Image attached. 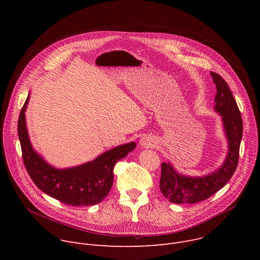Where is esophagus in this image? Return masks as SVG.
<instances>
[{"label": "esophagus", "instance_id": "1", "mask_svg": "<svg viewBox=\"0 0 260 260\" xmlns=\"http://www.w3.org/2000/svg\"><path fill=\"white\" fill-rule=\"evenodd\" d=\"M140 145L143 147H146V148L153 147L155 145V140L151 136H145L140 140Z\"/></svg>", "mask_w": 260, "mask_h": 260}]
</instances>
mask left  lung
I'll list each match as a JSON object with an SVG mask.
<instances>
[{
	"label": "left lung",
	"instance_id": "8db88e82",
	"mask_svg": "<svg viewBox=\"0 0 260 260\" xmlns=\"http://www.w3.org/2000/svg\"><path fill=\"white\" fill-rule=\"evenodd\" d=\"M211 76L217 89L214 110L221 115L228 140V154L220 168L202 177L182 175L171 162H162L159 188L164 197L174 204H196L207 200L224 186L238 166L243 136L240 110L225 80L214 72H211Z\"/></svg>",
	"mask_w": 260,
	"mask_h": 260
}]
</instances>
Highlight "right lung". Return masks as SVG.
Returning <instances> with one entry per match:
<instances>
[{
    "instance_id": "1",
    "label": "right lung",
    "mask_w": 260,
    "mask_h": 260,
    "mask_svg": "<svg viewBox=\"0 0 260 260\" xmlns=\"http://www.w3.org/2000/svg\"><path fill=\"white\" fill-rule=\"evenodd\" d=\"M28 100L29 93L20 111L17 129L23 162L32 182L44 193L69 206L85 207L101 203L112 187L114 166L135 149L136 143L116 146L77 167L56 169L31 146L25 122Z\"/></svg>"
}]
</instances>
